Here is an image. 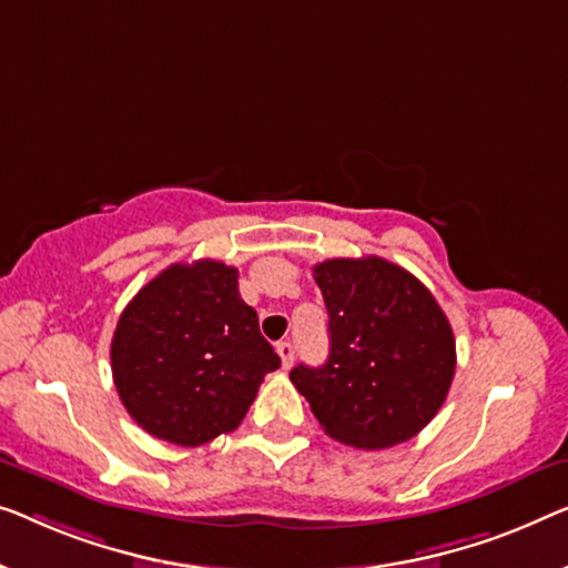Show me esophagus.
<instances>
[{
	"label": "esophagus",
	"mask_w": 568,
	"mask_h": 568,
	"mask_svg": "<svg viewBox=\"0 0 568 568\" xmlns=\"http://www.w3.org/2000/svg\"><path fill=\"white\" fill-rule=\"evenodd\" d=\"M276 353H278V358H282V366L284 368H290L292 364H294V345L292 343H278L276 345Z\"/></svg>",
	"instance_id": "1"
}]
</instances>
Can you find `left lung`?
<instances>
[{"instance_id": "obj_1", "label": "left lung", "mask_w": 568, "mask_h": 568, "mask_svg": "<svg viewBox=\"0 0 568 568\" xmlns=\"http://www.w3.org/2000/svg\"><path fill=\"white\" fill-rule=\"evenodd\" d=\"M323 292L331 353L290 379L331 438L389 448L433 420L456 372V341L430 290L379 256L331 258L312 268Z\"/></svg>"}]
</instances>
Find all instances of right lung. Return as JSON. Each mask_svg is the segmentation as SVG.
I'll return each instance as SVG.
<instances>
[{"mask_svg":"<svg viewBox=\"0 0 568 568\" xmlns=\"http://www.w3.org/2000/svg\"><path fill=\"white\" fill-rule=\"evenodd\" d=\"M112 379L153 438L202 446L243 423L258 386L282 366L237 292V268L202 258L151 278L118 320Z\"/></svg>","mask_w":568,"mask_h":568,"instance_id":"right-lung-1","label":"right lung"}]
</instances>
